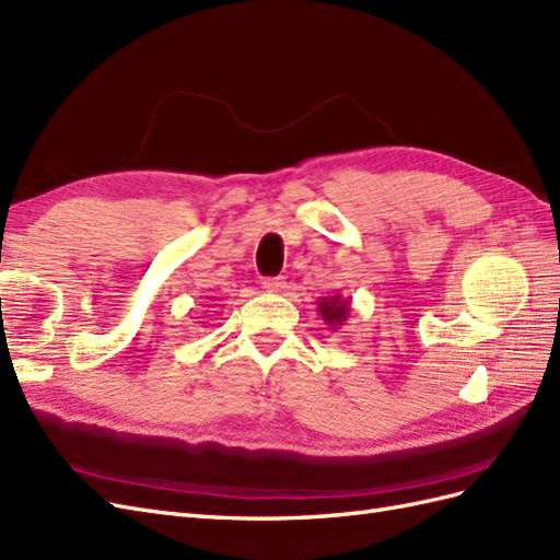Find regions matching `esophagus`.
<instances>
[{
	"label": "esophagus",
	"mask_w": 560,
	"mask_h": 560,
	"mask_svg": "<svg viewBox=\"0 0 560 560\" xmlns=\"http://www.w3.org/2000/svg\"><path fill=\"white\" fill-rule=\"evenodd\" d=\"M284 278H266L264 280V290L266 292H282L284 290Z\"/></svg>",
	"instance_id": "1"
}]
</instances>
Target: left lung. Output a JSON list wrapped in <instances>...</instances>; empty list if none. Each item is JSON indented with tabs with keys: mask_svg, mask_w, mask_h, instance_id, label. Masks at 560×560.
<instances>
[{
	"mask_svg": "<svg viewBox=\"0 0 560 560\" xmlns=\"http://www.w3.org/2000/svg\"><path fill=\"white\" fill-rule=\"evenodd\" d=\"M317 311H320L325 325H329V329H339L341 325H346L351 313V299H343L341 294H331V296H320L317 299Z\"/></svg>",
	"mask_w": 560,
	"mask_h": 560,
	"instance_id": "1",
	"label": "left lung"
}]
</instances>
